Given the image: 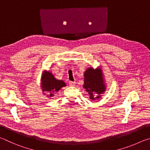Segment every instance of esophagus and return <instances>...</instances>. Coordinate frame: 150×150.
<instances>
[{
    "label": "esophagus",
    "mask_w": 150,
    "mask_h": 150,
    "mask_svg": "<svg viewBox=\"0 0 150 150\" xmlns=\"http://www.w3.org/2000/svg\"><path fill=\"white\" fill-rule=\"evenodd\" d=\"M69 86H71V87H75V82H73V81H69Z\"/></svg>",
    "instance_id": "34e87169"
}]
</instances>
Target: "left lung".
I'll return each mask as SVG.
<instances>
[{
	"instance_id": "1",
	"label": "left lung",
	"mask_w": 150,
	"mask_h": 150,
	"mask_svg": "<svg viewBox=\"0 0 150 150\" xmlns=\"http://www.w3.org/2000/svg\"><path fill=\"white\" fill-rule=\"evenodd\" d=\"M83 87L88 93L92 100L99 99L106 90L105 77L100 67L94 69L88 67L84 73V84Z\"/></svg>"
}]
</instances>
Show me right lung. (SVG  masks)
Wrapping results in <instances>:
<instances>
[{
  "instance_id": "obj_1",
  "label": "right lung",
  "mask_w": 150,
  "mask_h": 150,
  "mask_svg": "<svg viewBox=\"0 0 150 150\" xmlns=\"http://www.w3.org/2000/svg\"><path fill=\"white\" fill-rule=\"evenodd\" d=\"M66 86L65 83L62 80L57 79L53 73L45 70L42 73L40 87L44 95L47 98L53 97L55 93L59 91L62 87Z\"/></svg>"
}]
</instances>
